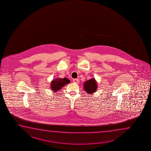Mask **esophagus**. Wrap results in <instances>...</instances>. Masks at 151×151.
I'll use <instances>...</instances> for the list:
<instances>
[{
    "label": "esophagus",
    "mask_w": 151,
    "mask_h": 151,
    "mask_svg": "<svg viewBox=\"0 0 151 151\" xmlns=\"http://www.w3.org/2000/svg\"><path fill=\"white\" fill-rule=\"evenodd\" d=\"M73 82L74 83H79V79H74L73 80Z\"/></svg>",
    "instance_id": "1"
}]
</instances>
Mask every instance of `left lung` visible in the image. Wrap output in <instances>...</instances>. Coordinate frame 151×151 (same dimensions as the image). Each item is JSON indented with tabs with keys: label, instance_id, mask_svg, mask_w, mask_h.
Returning a JSON list of instances; mask_svg holds the SVG:
<instances>
[{
	"label": "left lung",
	"instance_id": "1",
	"mask_svg": "<svg viewBox=\"0 0 151 151\" xmlns=\"http://www.w3.org/2000/svg\"><path fill=\"white\" fill-rule=\"evenodd\" d=\"M83 87L88 94H92L97 89V83L94 79L92 78L84 83Z\"/></svg>",
	"mask_w": 151,
	"mask_h": 151
}]
</instances>
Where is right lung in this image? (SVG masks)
<instances>
[{
  "instance_id": "1",
  "label": "right lung",
  "mask_w": 151,
  "mask_h": 151,
  "mask_svg": "<svg viewBox=\"0 0 151 151\" xmlns=\"http://www.w3.org/2000/svg\"><path fill=\"white\" fill-rule=\"evenodd\" d=\"M70 82V81L66 78H64L63 79L57 78L53 80L51 83V88L54 92H56L62 88L65 85L68 84Z\"/></svg>"
}]
</instances>
